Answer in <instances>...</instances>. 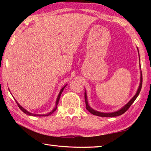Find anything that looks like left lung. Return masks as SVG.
I'll list each match as a JSON object with an SVG mask.
<instances>
[{"mask_svg": "<svg viewBox=\"0 0 151 151\" xmlns=\"http://www.w3.org/2000/svg\"><path fill=\"white\" fill-rule=\"evenodd\" d=\"M142 85V75L141 74V75H140V83L139 87V88H138V91L137 92V93L133 96V98H132L131 100L130 101L129 103H128L126 104V105L122 107L121 109H120L119 111H116L114 112H110V113H104V112H100L94 111V110H93V109H91L90 106H89L88 104L87 96H86V91H85V103H86V109L88 111L90 112L91 114H94V115H96V116H101V117H113V116H117L121 115V114L124 113V112L129 109V107L131 106V104L134 103V101L135 100H136V99L137 98V96H139V94L140 93V90H141Z\"/></svg>", "mask_w": 151, "mask_h": 151, "instance_id": "left-lung-1", "label": "left lung"}]
</instances>
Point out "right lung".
<instances>
[{
    "instance_id": "add662e5",
    "label": "right lung",
    "mask_w": 151,
    "mask_h": 151,
    "mask_svg": "<svg viewBox=\"0 0 151 151\" xmlns=\"http://www.w3.org/2000/svg\"><path fill=\"white\" fill-rule=\"evenodd\" d=\"M65 86H64V87L61 89L60 90V93H59V94H58V97H57V102H56V106H55V109L52 110V111H51L50 112H49V113H48V114H32V113H30V112H28L27 110H25L23 107H22L20 105V104L17 103V101H16V102H17V105L19 106V109L21 110V111L23 112H24L25 114H28V115H30V116H48V115H50V114H51L52 113V112H54L56 110H57V105H58V101H59V99H60V95H61V94H62V93H63V90H64V88H65Z\"/></svg>"
}]
</instances>
